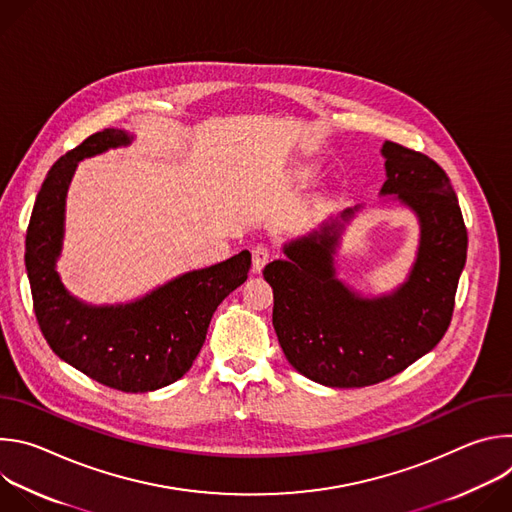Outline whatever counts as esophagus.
<instances>
[{
  "instance_id": "esophagus-1",
  "label": "esophagus",
  "mask_w": 512,
  "mask_h": 512,
  "mask_svg": "<svg viewBox=\"0 0 512 512\" xmlns=\"http://www.w3.org/2000/svg\"><path fill=\"white\" fill-rule=\"evenodd\" d=\"M251 253H253V271L259 273V271L269 263V259H271V249L265 247V245H257Z\"/></svg>"
}]
</instances>
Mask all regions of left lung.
<instances>
[{
  "instance_id": "8db88e82",
  "label": "left lung",
  "mask_w": 512,
  "mask_h": 512,
  "mask_svg": "<svg viewBox=\"0 0 512 512\" xmlns=\"http://www.w3.org/2000/svg\"><path fill=\"white\" fill-rule=\"evenodd\" d=\"M381 196L419 221V247L407 279L391 294L362 296L336 273V249L360 206L330 216L283 245L287 259L263 269L273 287V328L300 375L326 387H369L405 371L450 326L468 233L456 192L431 158L385 141Z\"/></svg>"
}]
</instances>
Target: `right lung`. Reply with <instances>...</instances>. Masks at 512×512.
<instances>
[{
  "label": "right lung",
  "mask_w": 512,
  "mask_h": 512,
  "mask_svg": "<svg viewBox=\"0 0 512 512\" xmlns=\"http://www.w3.org/2000/svg\"><path fill=\"white\" fill-rule=\"evenodd\" d=\"M131 141L123 129H103L50 168L26 233V271L38 326L54 354L105 387L148 393L190 371L214 310L247 279L251 253L182 273L127 304L93 306L72 296L56 271L70 180L85 158Z\"/></svg>",
  "instance_id": "add662e5"
}]
</instances>
